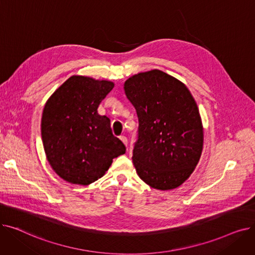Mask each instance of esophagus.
Masks as SVG:
<instances>
[{"instance_id":"1","label":"esophagus","mask_w":255,"mask_h":255,"mask_svg":"<svg viewBox=\"0 0 255 255\" xmlns=\"http://www.w3.org/2000/svg\"><path fill=\"white\" fill-rule=\"evenodd\" d=\"M120 139L123 141V143H124L125 145H127V143H128V139H127V137H126V136H124V135H121V136H120Z\"/></svg>"}]
</instances>
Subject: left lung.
Listing matches in <instances>:
<instances>
[{
  "mask_svg": "<svg viewBox=\"0 0 255 255\" xmlns=\"http://www.w3.org/2000/svg\"><path fill=\"white\" fill-rule=\"evenodd\" d=\"M124 90L138 118L132 161L152 188L169 190L183 184L202 155L203 124L191 93L160 70L128 78Z\"/></svg>",
  "mask_w": 255,
  "mask_h": 255,
  "instance_id": "obj_1",
  "label": "left lung"
}]
</instances>
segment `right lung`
I'll return each instance as SVG.
<instances>
[{"mask_svg":"<svg viewBox=\"0 0 255 255\" xmlns=\"http://www.w3.org/2000/svg\"><path fill=\"white\" fill-rule=\"evenodd\" d=\"M114 83L71 76L45 103L41 136L46 158L63 180L89 185L100 179L126 146L113 134L111 120L97 112Z\"/></svg>","mask_w":255,"mask_h":255,"instance_id":"add662e5","label":"right lung"}]
</instances>
